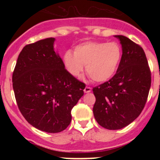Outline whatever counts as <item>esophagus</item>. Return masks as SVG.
Listing matches in <instances>:
<instances>
[{
    "mask_svg": "<svg viewBox=\"0 0 160 160\" xmlns=\"http://www.w3.org/2000/svg\"><path fill=\"white\" fill-rule=\"evenodd\" d=\"M84 92L85 93H90L91 92V88L90 87H86L84 89Z\"/></svg>",
    "mask_w": 160,
    "mask_h": 160,
    "instance_id": "1",
    "label": "esophagus"
}]
</instances>
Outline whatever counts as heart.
<instances>
[{"label": "heart", "instance_id": "heart-1", "mask_svg": "<svg viewBox=\"0 0 160 160\" xmlns=\"http://www.w3.org/2000/svg\"><path fill=\"white\" fill-rule=\"evenodd\" d=\"M122 47L115 42H87L66 51L64 65L73 77H78L86 66V71L94 82H102L114 76L122 59Z\"/></svg>", "mask_w": 160, "mask_h": 160}]
</instances>
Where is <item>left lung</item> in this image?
<instances>
[{"mask_svg": "<svg viewBox=\"0 0 160 160\" xmlns=\"http://www.w3.org/2000/svg\"><path fill=\"white\" fill-rule=\"evenodd\" d=\"M122 47L116 73L108 81L93 88V107L98 123L109 130L129 125L141 114L152 84V73L143 49L125 36H115Z\"/></svg>", "mask_w": 160, "mask_h": 160, "instance_id": "obj_1", "label": "left lung"}]
</instances>
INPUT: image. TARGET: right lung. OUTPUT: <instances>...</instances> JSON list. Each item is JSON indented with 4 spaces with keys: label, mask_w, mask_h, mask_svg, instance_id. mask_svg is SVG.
<instances>
[{
    "label": "right lung",
    "mask_w": 160,
    "mask_h": 160,
    "mask_svg": "<svg viewBox=\"0 0 160 160\" xmlns=\"http://www.w3.org/2000/svg\"><path fill=\"white\" fill-rule=\"evenodd\" d=\"M54 38L28 44L18 58L12 87L20 111L29 124L48 133L64 131L86 86L65 69L53 49Z\"/></svg>",
    "instance_id": "right-lung-1"
}]
</instances>
